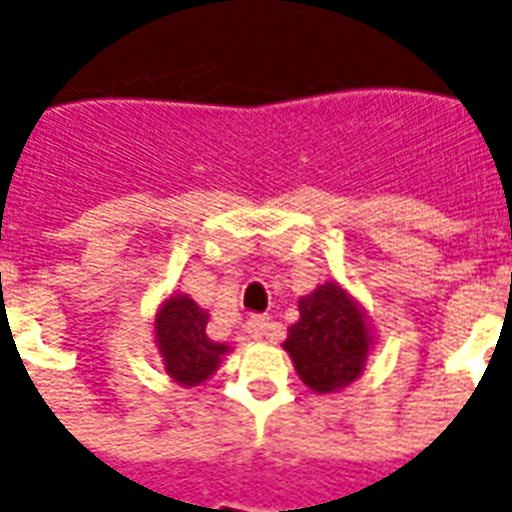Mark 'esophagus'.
Segmentation results:
<instances>
[{
    "mask_svg": "<svg viewBox=\"0 0 512 512\" xmlns=\"http://www.w3.org/2000/svg\"><path fill=\"white\" fill-rule=\"evenodd\" d=\"M245 331H248V336H251V339H275L277 336L275 323H272L269 318H261V315H256V318L248 320V323H245Z\"/></svg>",
    "mask_w": 512,
    "mask_h": 512,
    "instance_id": "esophagus-1",
    "label": "esophagus"
}]
</instances>
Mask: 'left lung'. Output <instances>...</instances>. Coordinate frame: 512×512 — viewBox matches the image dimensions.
I'll list each match as a JSON object with an SVG mask.
<instances>
[{"label":"left lung","mask_w":512,"mask_h":512,"mask_svg":"<svg viewBox=\"0 0 512 512\" xmlns=\"http://www.w3.org/2000/svg\"><path fill=\"white\" fill-rule=\"evenodd\" d=\"M376 347L374 323L342 283L326 280L299 299V320L288 328L283 350L299 379L318 395L350 387Z\"/></svg>","instance_id":"left-lung-1"}]
</instances>
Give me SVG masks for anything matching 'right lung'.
<instances>
[{
    "label": "right lung",
    "instance_id": "1",
    "mask_svg": "<svg viewBox=\"0 0 512 512\" xmlns=\"http://www.w3.org/2000/svg\"><path fill=\"white\" fill-rule=\"evenodd\" d=\"M208 320V310L181 291L168 293L154 312V344L168 376L181 387L208 382L219 371L221 358L232 352L229 344L208 336Z\"/></svg>",
    "mask_w": 512,
    "mask_h": 512
}]
</instances>
